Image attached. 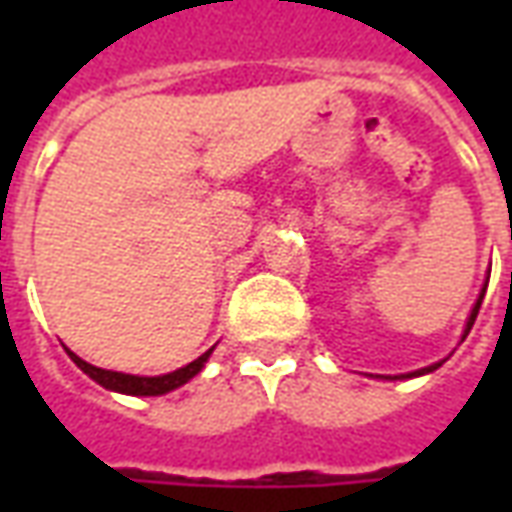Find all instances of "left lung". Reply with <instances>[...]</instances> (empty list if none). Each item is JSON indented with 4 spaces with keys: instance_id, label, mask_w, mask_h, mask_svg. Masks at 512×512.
<instances>
[{
    "instance_id": "obj_1",
    "label": "left lung",
    "mask_w": 512,
    "mask_h": 512,
    "mask_svg": "<svg viewBox=\"0 0 512 512\" xmlns=\"http://www.w3.org/2000/svg\"><path fill=\"white\" fill-rule=\"evenodd\" d=\"M485 288H488V279H485L483 290H480V296H477V301H474L472 312H469V318H466V329H463L461 343H463V340H466V334L472 332L474 318H477V312H480V304H483ZM441 362H444V359H441ZM441 362H433V365H428V367H419V370H414V373H400V376H378V378H389V381H403V378H419V376H428V373H433V370H439Z\"/></svg>"
}]
</instances>
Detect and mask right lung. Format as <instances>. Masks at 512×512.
I'll return each instance as SVG.
<instances>
[{
    "instance_id": "1",
    "label": "right lung",
    "mask_w": 512,
    "mask_h": 512,
    "mask_svg": "<svg viewBox=\"0 0 512 512\" xmlns=\"http://www.w3.org/2000/svg\"><path fill=\"white\" fill-rule=\"evenodd\" d=\"M68 351V348H65ZM213 354V348H208L205 354L197 356L194 362H189L186 367L180 370H172V373H164V376H131V373H117V370H104V367H95L90 362H84L82 356H76L73 351H68V356L73 359V365L84 370L87 376L93 378L95 384H101L109 392H120V395H136V397H156V395H167L172 389L178 386L189 384L191 378L200 373L208 356Z\"/></svg>"
}]
</instances>
